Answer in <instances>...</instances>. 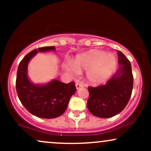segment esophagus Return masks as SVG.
<instances>
[{"label":"esophagus","mask_w":151,"mask_h":151,"mask_svg":"<svg viewBox=\"0 0 151 151\" xmlns=\"http://www.w3.org/2000/svg\"><path fill=\"white\" fill-rule=\"evenodd\" d=\"M81 87H83V84H81V83H76V88L77 89H79Z\"/></svg>","instance_id":"1"}]
</instances>
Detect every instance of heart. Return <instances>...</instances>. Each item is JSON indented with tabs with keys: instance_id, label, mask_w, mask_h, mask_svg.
<instances>
[{
	"instance_id": "b5f03b06",
	"label": "heart",
	"mask_w": 151,
	"mask_h": 151,
	"mask_svg": "<svg viewBox=\"0 0 151 151\" xmlns=\"http://www.w3.org/2000/svg\"><path fill=\"white\" fill-rule=\"evenodd\" d=\"M67 72L77 75L86 70V77L93 84L104 82L113 74L117 66L115 55L99 50H91L77 55L72 62L65 65Z\"/></svg>"
}]
</instances>
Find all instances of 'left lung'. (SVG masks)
I'll return each mask as SVG.
<instances>
[{"mask_svg": "<svg viewBox=\"0 0 151 151\" xmlns=\"http://www.w3.org/2000/svg\"><path fill=\"white\" fill-rule=\"evenodd\" d=\"M119 68L104 85L89 86L87 107L99 118H110L119 114L127 105L133 85L131 62L121 51H117Z\"/></svg>", "mask_w": 151, "mask_h": 151, "instance_id": "left-lung-1", "label": "left lung"}]
</instances>
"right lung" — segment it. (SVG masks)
Segmentation results:
<instances>
[{"mask_svg":"<svg viewBox=\"0 0 151 151\" xmlns=\"http://www.w3.org/2000/svg\"><path fill=\"white\" fill-rule=\"evenodd\" d=\"M55 51V47H44L32 51L21 60L16 77V91L22 104L34 116L53 119L61 116L67 108L71 96L77 91L74 81L65 84L53 79L45 84H35L27 77L30 60L38 52Z\"/></svg>","mask_w":151,"mask_h":151,"instance_id":"obj_1","label":"right lung"}]
</instances>
